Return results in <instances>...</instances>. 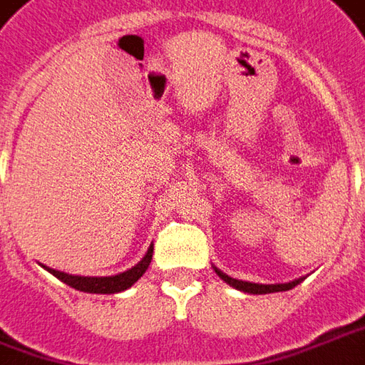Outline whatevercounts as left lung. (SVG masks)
Listing matches in <instances>:
<instances>
[{"instance_id": "obj_1", "label": "left lung", "mask_w": 365, "mask_h": 365, "mask_svg": "<svg viewBox=\"0 0 365 365\" xmlns=\"http://www.w3.org/2000/svg\"><path fill=\"white\" fill-rule=\"evenodd\" d=\"M216 274L220 277L222 281L226 284H230L234 287L236 291H242V293H248V295H267V293H279V291H289V289H293L297 284L301 283L305 277H301V279H295V281H291V283H277V284H260V283H250V281H238V279H232V277H228L226 272H222L220 269H216Z\"/></svg>"}]
</instances>
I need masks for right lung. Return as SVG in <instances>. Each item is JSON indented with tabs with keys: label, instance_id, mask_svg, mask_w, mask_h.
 <instances>
[{
	"label": "right lung",
	"instance_id": "obj_1",
	"mask_svg": "<svg viewBox=\"0 0 365 365\" xmlns=\"http://www.w3.org/2000/svg\"><path fill=\"white\" fill-rule=\"evenodd\" d=\"M151 257H153V246L147 248L145 257L135 267L125 270V272H119V274H110V277H81V274H68V272H62V270L50 269V267H44V264L42 267L50 274H54L62 283H66L76 291L96 293V295H115V293H120V291H127L131 284H135L143 277L149 262H151Z\"/></svg>",
	"mask_w": 365,
	"mask_h": 365
}]
</instances>
